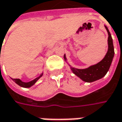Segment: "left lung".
Returning a JSON list of instances; mask_svg holds the SVG:
<instances>
[{"mask_svg":"<svg viewBox=\"0 0 122 122\" xmlns=\"http://www.w3.org/2000/svg\"><path fill=\"white\" fill-rule=\"evenodd\" d=\"M105 27L108 33V50L103 60L97 64H95L85 69H77L71 67L72 72L86 82H92L103 77L108 71L113 59L115 51L112 38L108 28L105 26ZM64 59L65 60H66L65 55Z\"/></svg>","mask_w":122,"mask_h":122,"instance_id":"left-lung-1","label":"left lung"}]
</instances>
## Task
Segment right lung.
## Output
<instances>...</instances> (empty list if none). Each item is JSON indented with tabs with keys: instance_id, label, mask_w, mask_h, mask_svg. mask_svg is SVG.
Listing matches in <instances>:
<instances>
[{
	"instance_id": "obj_1",
	"label": "right lung",
	"mask_w": 122,
	"mask_h": 122,
	"mask_svg": "<svg viewBox=\"0 0 122 122\" xmlns=\"http://www.w3.org/2000/svg\"><path fill=\"white\" fill-rule=\"evenodd\" d=\"M42 73L38 77L36 78L35 80H32V81H30V82H22L21 80H20L19 79H12V80H13L14 82H15V83H17V84L19 85L20 86L25 87V88H28V87H30L31 86H33L34 84L36 83V82L38 80L39 78L42 77Z\"/></svg>"
}]
</instances>
